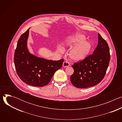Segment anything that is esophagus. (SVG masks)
Segmentation results:
<instances>
[{"instance_id":"34e87169","label":"esophagus","mask_w":122,"mask_h":122,"mask_svg":"<svg viewBox=\"0 0 122 122\" xmlns=\"http://www.w3.org/2000/svg\"><path fill=\"white\" fill-rule=\"evenodd\" d=\"M69 63L67 61H65L63 62V66L64 67H67L68 66H69Z\"/></svg>"}]
</instances>
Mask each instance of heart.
I'll list each match as a JSON object with an SVG mask.
<instances>
[{
	"label": "heart",
	"instance_id": "obj_1",
	"mask_svg": "<svg viewBox=\"0 0 122 122\" xmlns=\"http://www.w3.org/2000/svg\"><path fill=\"white\" fill-rule=\"evenodd\" d=\"M85 38L82 35H78L70 41V44H76L79 43L69 51V57L75 61H80L84 59L88 55L92 49V44L88 41H84ZM60 51H63V49L59 47Z\"/></svg>",
	"mask_w": 122,
	"mask_h": 122
}]
</instances>
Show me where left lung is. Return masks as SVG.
<instances>
[{"instance_id": "left-lung-1", "label": "left lung", "mask_w": 122, "mask_h": 122, "mask_svg": "<svg viewBox=\"0 0 122 122\" xmlns=\"http://www.w3.org/2000/svg\"><path fill=\"white\" fill-rule=\"evenodd\" d=\"M98 36V45L93 53L72 65L74 73L70 79L77 88L95 86L101 82L106 74L110 60V49L107 41L99 34Z\"/></svg>"}]
</instances>
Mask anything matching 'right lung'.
<instances>
[{"label":"right lung","mask_w":122,"mask_h":122,"mask_svg":"<svg viewBox=\"0 0 122 122\" xmlns=\"http://www.w3.org/2000/svg\"><path fill=\"white\" fill-rule=\"evenodd\" d=\"M29 29L22 35L17 43L14 56L15 69L24 82L42 87L50 82L56 71L62 67L64 59L49 60L30 54L26 46Z\"/></svg>","instance_id":"1"}]
</instances>
